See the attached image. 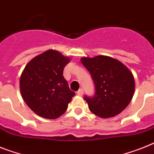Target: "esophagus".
Instances as JSON below:
<instances>
[{
    "mask_svg": "<svg viewBox=\"0 0 154 154\" xmlns=\"http://www.w3.org/2000/svg\"><path fill=\"white\" fill-rule=\"evenodd\" d=\"M77 94L78 95H80V96H81V95H83L84 94V90L82 88H80L78 91H77Z\"/></svg>",
    "mask_w": 154,
    "mask_h": 154,
    "instance_id": "esophagus-1",
    "label": "esophagus"
}]
</instances>
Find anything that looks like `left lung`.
<instances>
[{
  "label": "left lung",
  "mask_w": 154,
  "mask_h": 154,
  "mask_svg": "<svg viewBox=\"0 0 154 154\" xmlns=\"http://www.w3.org/2000/svg\"><path fill=\"white\" fill-rule=\"evenodd\" d=\"M81 63L90 73L95 85V94L84 97L89 109L103 118L122 112L130 103L135 91L131 71L117 59L104 55L82 58Z\"/></svg>",
  "instance_id": "obj_1"
}]
</instances>
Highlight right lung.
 Instances as JSON below:
<instances>
[{"label":"right lung","instance_id":"right-lung-1","mask_svg":"<svg viewBox=\"0 0 154 154\" xmlns=\"http://www.w3.org/2000/svg\"><path fill=\"white\" fill-rule=\"evenodd\" d=\"M69 62L59 51L48 50L32 59L23 70L20 77L22 96L40 117L58 118L75 95L63 75Z\"/></svg>","mask_w":154,"mask_h":154}]
</instances>
